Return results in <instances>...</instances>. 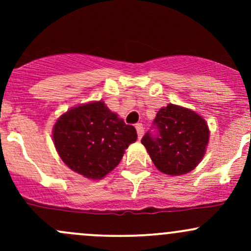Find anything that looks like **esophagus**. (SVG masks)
I'll use <instances>...</instances> for the list:
<instances>
[{
    "instance_id": "34e87169",
    "label": "esophagus",
    "mask_w": 251,
    "mask_h": 251,
    "mask_svg": "<svg viewBox=\"0 0 251 251\" xmlns=\"http://www.w3.org/2000/svg\"><path fill=\"white\" fill-rule=\"evenodd\" d=\"M136 131H137V135H138V138H142V136H143L144 133V128H143V125L142 124H136Z\"/></svg>"
}]
</instances>
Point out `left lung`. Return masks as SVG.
<instances>
[{
  "label": "left lung",
  "instance_id": "obj_1",
  "mask_svg": "<svg viewBox=\"0 0 251 251\" xmlns=\"http://www.w3.org/2000/svg\"><path fill=\"white\" fill-rule=\"evenodd\" d=\"M153 128L154 132L148 131L141 142L159 171L179 176L201 163L210 131L196 111L169 104L158 111Z\"/></svg>",
  "mask_w": 251,
  "mask_h": 251
}]
</instances>
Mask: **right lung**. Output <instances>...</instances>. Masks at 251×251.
<instances>
[{"instance_id":"1","label":"right lung","mask_w":251,"mask_h":251,"mask_svg":"<svg viewBox=\"0 0 251 251\" xmlns=\"http://www.w3.org/2000/svg\"><path fill=\"white\" fill-rule=\"evenodd\" d=\"M53 142L65 165L91 179H100L118 166L125 149L137 140L136 128L104 104L72 108L53 127Z\"/></svg>"}]
</instances>
